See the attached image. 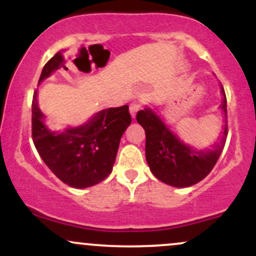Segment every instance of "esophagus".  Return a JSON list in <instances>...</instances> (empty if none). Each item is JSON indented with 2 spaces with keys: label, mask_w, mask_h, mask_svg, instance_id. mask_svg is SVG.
Listing matches in <instances>:
<instances>
[{
  "label": "esophagus",
  "mask_w": 256,
  "mask_h": 256,
  "mask_svg": "<svg viewBox=\"0 0 256 256\" xmlns=\"http://www.w3.org/2000/svg\"><path fill=\"white\" fill-rule=\"evenodd\" d=\"M140 110V104H138V102H132V104H130V114H131V116L132 118H136V114H137V112Z\"/></svg>",
  "instance_id": "obj_1"
}]
</instances>
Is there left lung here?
Segmentation results:
<instances>
[{
    "label": "left lung",
    "instance_id": "1",
    "mask_svg": "<svg viewBox=\"0 0 256 256\" xmlns=\"http://www.w3.org/2000/svg\"><path fill=\"white\" fill-rule=\"evenodd\" d=\"M220 94L222 98L219 110L224 114L225 124L218 142L210 149H196L184 143L165 120L148 106L138 112L137 122L146 131V162L158 180L171 186L186 188L201 182L212 171L224 149L228 136L226 96L222 85H220Z\"/></svg>",
    "mask_w": 256,
    "mask_h": 256
}]
</instances>
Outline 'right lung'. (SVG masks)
<instances>
[{
  "mask_svg": "<svg viewBox=\"0 0 256 256\" xmlns=\"http://www.w3.org/2000/svg\"><path fill=\"white\" fill-rule=\"evenodd\" d=\"M64 67V50L44 64L40 84L55 71ZM131 124L128 106L107 108L94 114L83 125L52 131L38 106V90L32 100V138L38 154L64 184L85 189L98 184L110 174L119 143Z\"/></svg>",
  "mask_w": 256,
  "mask_h": 256,
  "instance_id": "obj_1",
  "label": "right lung"
}]
</instances>
